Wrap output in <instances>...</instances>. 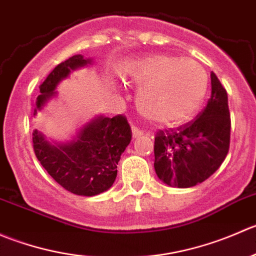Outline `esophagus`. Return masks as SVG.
<instances>
[{"instance_id": "34e87169", "label": "esophagus", "mask_w": 256, "mask_h": 256, "mask_svg": "<svg viewBox=\"0 0 256 256\" xmlns=\"http://www.w3.org/2000/svg\"><path fill=\"white\" fill-rule=\"evenodd\" d=\"M132 134H133V139H136V138H139V136H143V132L136 127H132Z\"/></svg>"}]
</instances>
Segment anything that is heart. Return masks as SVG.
<instances>
[{"mask_svg": "<svg viewBox=\"0 0 256 256\" xmlns=\"http://www.w3.org/2000/svg\"><path fill=\"white\" fill-rule=\"evenodd\" d=\"M123 80L136 86V107L156 124H179L190 120L203 106L209 74L193 60L149 54L128 60L120 70Z\"/></svg>", "mask_w": 256, "mask_h": 256, "instance_id": "b5f03b06", "label": "heart"}]
</instances>
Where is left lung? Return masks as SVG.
Returning <instances> with one entry per match:
<instances>
[{
    "label": "left lung",
    "instance_id": "8db88e82",
    "mask_svg": "<svg viewBox=\"0 0 256 256\" xmlns=\"http://www.w3.org/2000/svg\"><path fill=\"white\" fill-rule=\"evenodd\" d=\"M212 94L196 120L159 130L154 142V169L164 184L190 188L209 178L224 162L230 144L226 90L213 72Z\"/></svg>",
    "mask_w": 256,
    "mask_h": 256
}]
</instances>
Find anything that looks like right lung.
<instances>
[{
	"instance_id": "add662e5",
	"label": "right lung",
	"mask_w": 256,
	"mask_h": 256,
	"mask_svg": "<svg viewBox=\"0 0 256 256\" xmlns=\"http://www.w3.org/2000/svg\"><path fill=\"white\" fill-rule=\"evenodd\" d=\"M93 64L92 58L76 54L60 63L40 86L34 116L58 96L57 87L78 68ZM132 140V130L123 116L100 114L82 126L66 142L47 139L34 130V148L47 173L66 190L76 196H93L108 190L117 178L120 156Z\"/></svg>"
}]
</instances>
